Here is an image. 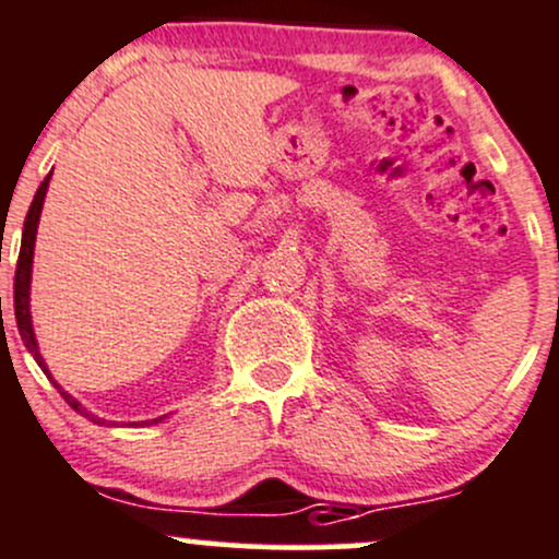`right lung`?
<instances>
[{
	"label": "right lung",
	"instance_id": "1",
	"mask_svg": "<svg viewBox=\"0 0 559 559\" xmlns=\"http://www.w3.org/2000/svg\"><path fill=\"white\" fill-rule=\"evenodd\" d=\"M50 175L45 177V182H41L39 190H36L34 201H31V210L26 214V223H23V241H21V254H17V267H15V321H17V331H21V340L23 345L28 347V353L34 355V360L39 364V369L47 373V379H52L50 369H47L45 358H41L39 347H36V336H34V326H31V308H28V294H31V265H34V243H36V228H39V214H41V204H45V195H47V186H50ZM52 384L58 388L60 395H63V401L69 403V406L76 411V414L87 416L90 421H95V425H106V421L100 419V416H95L92 411H87L82 406V403L76 401V397H71L69 392L60 390V384L55 382ZM156 421L162 419H151V421H132V425L138 427H145V425H156Z\"/></svg>",
	"mask_w": 559,
	"mask_h": 559
}]
</instances>
